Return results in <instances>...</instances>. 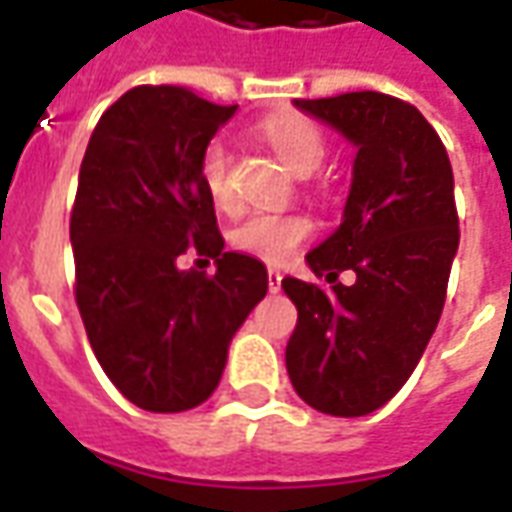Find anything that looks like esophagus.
<instances>
[{"label": "esophagus", "mask_w": 512, "mask_h": 512, "mask_svg": "<svg viewBox=\"0 0 512 512\" xmlns=\"http://www.w3.org/2000/svg\"><path fill=\"white\" fill-rule=\"evenodd\" d=\"M268 290H271V293H279V290H282V274L274 271V268L268 271Z\"/></svg>", "instance_id": "1"}]
</instances>
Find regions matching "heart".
<instances>
[{
  "label": "heart",
  "mask_w": 512,
  "mask_h": 512,
  "mask_svg": "<svg viewBox=\"0 0 512 512\" xmlns=\"http://www.w3.org/2000/svg\"><path fill=\"white\" fill-rule=\"evenodd\" d=\"M260 134L274 147L296 175H310L321 167L326 156V139L318 126L301 115H277L260 123ZM200 183L208 200L219 211H233L238 194L233 183V158L222 139H211L200 156ZM312 235V222L304 213H249L230 233L238 252L252 255L271 266H282L299 252V246Z\"/></svg>",
  "instance_id": "1"
}]
</instances>
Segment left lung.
Here are the masks:
<instances>
[{"label":"left lung","mask_w":512,"mask_h":512,"mask_svg":"<svg viewBox=\"0 0 512 512\" xmlns=\"http://www.w3.org/2000/svg\"><path fill=\"white\" fill-rule=\"evenodd\" d=\"M356 147L343 224L307 263L332 288L285 277L299 310L285 365L304 403L365 417L397 395L444 310L458 211L452 167L417 106L392 95L343 93L296 101ZM351 267L354 286L336 277Z\"/></svg>","instance_id":"left-lung-1"}]
</instances>
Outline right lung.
Segmentation results:
<instances>
[{
	"instance_id": "right-lung-1",
	"label": "right lung",
	"mask_w": 512,
	"mask_h": 512,
	"mask_svg": "<svg viewBox=\"0 0 512 512\" xmlns=\"http://www.w3.org/2000/svg\"><path fill=\"white\" fill-rule=\"evenodd\" d=\"M238 106L175 84L120 95L95 126L71 211L76 304L109 381L134 406L175 414L219 386L238 326L268 290L266 266L224 252L200 156ZM194 245L213 275L180 272Z\"/></svg>"
}]
</instances>
